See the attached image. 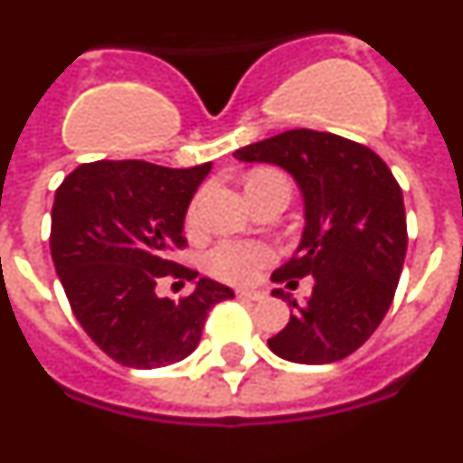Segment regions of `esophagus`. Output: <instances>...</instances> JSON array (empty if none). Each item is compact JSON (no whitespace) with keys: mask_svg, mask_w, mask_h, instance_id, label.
I'll use <instances>...</instances> for the list:
<instances>
[{"mask_svg":"<svg viewBox=\"0 0 463 463\" xmlns=\"http://www.w3.org/2000/svg\"><path fill=\"white\" fill-rule=\"evenodd\" d=\"M236 297L250 298V301H261V298H264V292H257V289H236Z\"/></svg>","mask_w":463,"mask_h":463,"instance_id":"1","label":"esophagus"}]
</instances>
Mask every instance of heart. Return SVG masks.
Here are the masks:
<instances>
[{"label": "heart", "mask_w": 463, "mask_h": 463, "mask_svg": "<svg viewBox=\"0 0 463 463\" xmlns=\"http://www.w3.org/2000/svg\"><path fill=\"white\" fill-rule=\"evenodd\" d=\"M264 175H280L276 171H257L250 175V181L264 178ZM203 192L192 199L187 208L185 224L190 232H196L202 227V211H203ZM276 248L267 241H220L206 252V269L215 278L224 282H234V285H248L255 282L257 276L264 267H269L276 260Z\"/></svg>", "instance_id": "obj_1"}]
</instances>
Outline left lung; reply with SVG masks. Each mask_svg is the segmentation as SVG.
I'll return each instance as SVG.
<instances>
[{"label":"left lung","mask_w":463,"mask_h":463,"mask_svg":"<svg viewBox=\"0 0 463 463\" xmlns=\"http://www.w3.org/2000/svg\"><path fill=\"white\" fill-rule=\"evenodd\" d=\"M234 157L282 166L306 203L297 255L271 280L297 288V278L313 276V294L297 304L289 292H273L289 301L292 315L269 347L297 364L345 359L378 329L399 285L408 248L399 183L371 148L315 129H289Z\"/></svg>","instance_id":"obj_1"}]
</instances>
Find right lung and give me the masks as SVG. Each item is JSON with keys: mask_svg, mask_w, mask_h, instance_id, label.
Masks as SVG:
<instances>
[{"mask_svg": "<svg viewBox=\"0 0 463 463\" xmlns=\"http://www.w3.org/2000/svg\"><path fill=\"white\" fill-rule=\"evenodd\" d=\"M211 162L169 169L141 159L90 162L55 192L51 255L76 320L122 366L159 369L194 353L208 310L234 298L199 278L181 301L157 297L162 278L194 280L175 264L187 245L183 222Z\"/></svg>", "mask_w": 463, "mask_h": 463, "instance_id": "1", "label": "right lung"}]
</instances>
